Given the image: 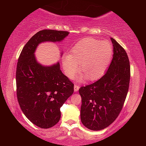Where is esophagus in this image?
I'll return each mask as SVG.
<instances>
[{
  "mask_svg": "<svg viewBox=\"0 0 146 146\" xmlns=\"http://www.w3.org/2000/svg\"><path fill=\"white\" fill-rule=\"evenodd\" d=\"M79 88H80V86L77 85V84H75L74 86V92H77L79 90Z\"/></svg>",
  "mask_w": 146,
  "mask_h": 146,
  "instance_id": "34e87169",
  "label": "esophagus"
}]
</instances>
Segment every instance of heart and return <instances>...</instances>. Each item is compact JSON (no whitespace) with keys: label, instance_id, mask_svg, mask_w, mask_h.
<instances>
[{"label":"heart","instance_id":"heart-1","mask_svg":"<svg viewBox=\"0 0 146 146\" xmlns=\"http://www.w3.org/2000/svg\"><path fill=\"white\" fill-rule=\"evenodd\" d=\"M113 55L111 44L93 38H86L76 44L71 49L70 54L62 57V66L65 74L69 78L74 76L78 70L84 74L79 78V82L86 78L93 80L98 79L105 72Z\"/></svg>","mask_w":146,"mask_h":146}]
</instances>
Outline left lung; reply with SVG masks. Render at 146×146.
<instances>
[{
	"label": "left lung",
	"mask_w": 146,
	"mask_h": 146,
	"mask_svg": "<svg viewBox=\"0 0 146 146\" xmlns=\"http://www.w3.org/2000/svg\"><path fill=\"white\" fill-rule=\"evenodd\" d=\"M113 58L105 74L79 89L80 118L90 130H101L112 123L122 109L129 88L130 65L125 50L111 38Z\"/></svg>",
	"instance_id": "obj_1"
}]
</instances>
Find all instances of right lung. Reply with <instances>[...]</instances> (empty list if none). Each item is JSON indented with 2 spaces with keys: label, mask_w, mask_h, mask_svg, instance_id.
<instances>
[{
  "label": "right lung",
  "mask_w": 146,
  "mask_h": 146,
  "mask_svg": "<svg viewBox=\"0 0 146 146\" xmlns=\"http://www.w3.org/2000/svg\"><path fill=\"white\" fill-rule=\"evenodd\" d=\"M68 34L54 30L38 32L24 46L18 60V102L26 117L41 128H50L58 122L60 108L73 94L74 84L62 72L58 62L43 66L37 61L35 52L40 43L61 42Z\"/></svg>",
  "instance_id": "1"
}]
</instances>
